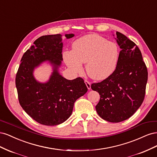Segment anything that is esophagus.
Returning a JSON list of instances; mask_svg holds the SVG:
<instances>
[{"mask_svg": "<svg viewBox=\"0 0 157 157\" xmlns=\"http://www.w3.org/2000/svg\"><path fill=\"white\" fill-rule=\"evenodd\" d=\"M84 82H85V84H86L88 89L90 90V88H91V83H90V82H88V80H84Z\"/></svg>", "mask_w": 157, "mask_h": 157, "instance_id": "obj_1", "label": "esophagus"}]
</instances>
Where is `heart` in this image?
Here are the masks:
<instances>
[{
  "mask_svg": "<svg viewBox=\"0 0 157 157\" xmlns=\"http://www.w3.org/2000/svg\"><path fill=\"white\" fill-rule=\"evenodd\" d=\"M120 50L115 42L91 34L80 37L73 42L72 51H65L63 59L75 73L82 72V63L90 78L102 80L111 75L118 64Z\"/></svg>",
  "mask_w": 157,
  "mask_h": 157,
  "instance_id": "b5f03b06",
  "label": "heart"
}]
</instances>
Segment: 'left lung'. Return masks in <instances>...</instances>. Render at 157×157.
<instances>
[{
	"label": "left lung",
	"instance_id": "8db88e82",
	"mask_svg": "<svg viewBox=\"0 0 157 157\" xmlns=\"http://www.w3.org/2000/svg\"><path fill=\"white\" fill-rule=\"evenodd\" d=\"M115 39L121 49L116 69L102 82L91 85L92 89L100 95L96 106L98 114L110 122L125 121L140 108L145 98L148 78L137 45L120 32H116Z\"/></svg>",
	"mask_w": 157,
	"mask_h": 157
}]
</instances>
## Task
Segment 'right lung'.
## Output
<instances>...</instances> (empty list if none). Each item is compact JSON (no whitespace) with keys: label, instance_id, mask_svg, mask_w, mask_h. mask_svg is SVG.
Here are the masks:
<instances>
[{"label":"right lung","instance_id":"obj_1","mask_svg":"<svg viewBox=\"0 0 157 157\" xmlns=\"http://www.w3.org/2000/svg\"><path fill=\"white\" fill-rule=\"evenodd\" d=\"M75 36L65 34L66 39ZM23 54L16 77L20 105L33 119L41 124L55 126L67 121L76 100L88 91L82 78L67 80L59 73L63 61L62 35L39 37ZM44 63L51 65L52 72L45 83L37 81L34 69Z\"/></svg>","mask_w":157,"mask_h":157}]
</instances>
